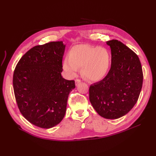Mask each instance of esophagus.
I'll return each instance as SVG.
<instances>
[{"instance_id": "34e87169", "label": "esophagus", "mask_w": 156, "mask_h": 156, "mask_svg": "<svg viewBox=\"0 0 156 156\" xmlns=\"http://www.w3.org/2000/svg\"><path fill=\"white\" fill-rule=\"evenodd\" d=\"M81 79H75V84H76V85H77V84L79 83H81Z\"/></svg>"}]
</instances>
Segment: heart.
I'll return each mask as SVG.
<instances>
[{
	"label": "heart",
	"instance_id": "obj_1",
	"mask_svg": "<svg viewBox=\"0 0 156 156\" xmlns=\"http://www.w3.org/2000/svg\"><path fill=\"white\" fill-rule=\"evenodd\" d=\"M111 64L109 52L105 48L77 45L70 50L63 62V69L69 77H75L81 67L82 75L97 81L105 76Z\"/></svg>",
	"mask_w": 156,
	"mask_h": 156
}]
</instances>
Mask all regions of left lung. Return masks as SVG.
<instances>
[{
	"mask_svg": "<svg viewBox=\"0 0 156 156\" xmlns=\"http://www.w3.org/2000/svg\"><path fill=\"white\" fill-rule=\"evenodd\" d=\"M111 66L101 81L91 84L89 99L94 109L107 119H117L129 112L137 101L143 73L136 54L121 41H107Z\"/></svg>",
	"mask_w": 156,
	"mask_h": 156,
	"instance_id": "1",
	"label": "left lung"
}]
</instances>
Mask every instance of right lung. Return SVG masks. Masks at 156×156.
<instances>
[{"label":"right lung","instance_id":"right-lung-1","mask_svg":"<svg viewBox=\"0 0 156 156\" xmlns=\"http://www.w3.org/2000/svg\"><path fill=\"white\" fill-rule=\"evenodd\" d=\"M66 45L51 41L33 47L19 61L13 72V86L19 109L37 127L49 129L64 117L73 80L64 79L62 58Z\"/></svg>","mask_w":156,"mask_h":156}]
</instances>
